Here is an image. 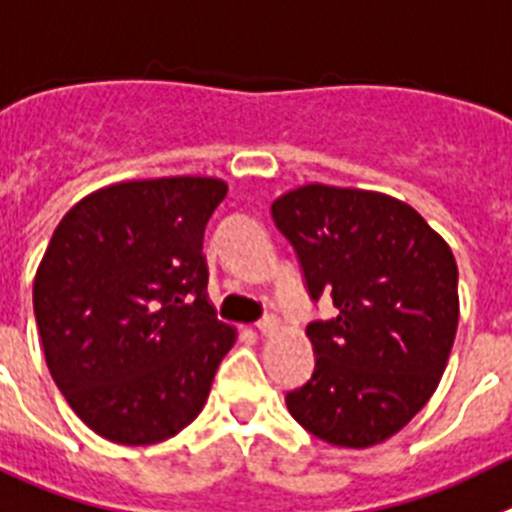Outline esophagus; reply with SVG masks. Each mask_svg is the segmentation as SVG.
Masks as SVG:
<instances>
[{
	"label": "esophagus",
	"instance_id": "obj_1",
	"mask_svg": "<svg viewBox=\"0 0 512 512\" xmlns=\"http://www.w3.org/2000/svg\"><path fill=\"white\" fill-rule=\"evenodd\" d=\"M255 330L260 332V335H273V332L278 330V322H275L273 317H265L255 324Z\"/></svg>",
	"mask_w": 512,
	"mask_h": 512
}]
</instances>
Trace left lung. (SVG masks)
Segmentation results:
<instances>
[{
  "mask_svg": "<svg viewBox=\"0 0 512 512\" xmlns=\"http://www.w3.org/2000/svg\"><path fill=\"white\" fill-rule=\"evenodd\" d=\"M311 301L337 314L306 335L314 373L286 394L299 425L332 446L368 448L433 397L459 327V268L420 213L384 193L304 185L270 206Z\"/></svg>",
  "mask_w": 512,
  "mask_h": 512,
  "instance_id": "8db88e82",
  "label": "left lung"
}]
</instances>
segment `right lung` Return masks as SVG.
I'll list each match as a JSON object with an SVG mask.
<instances>
[{
	"mask_svg": "<svg viewBox=\"0 0 512 512\" xmlns=\"http://www.w3.org/2000/svg\"><path fill=\"white\" fill-rule=\"evenodd\" d=\"M226 182L159 177L87 195L53 231L33 309L48 371L87 428L123 446L198 417L234 327L206 299L203 231Z\"/></svg>",
	"mask_w": 512,
	"mask_h": 512,
	"instance_id": "add662e5",
	"label": "right lung"
}]
</instances>
